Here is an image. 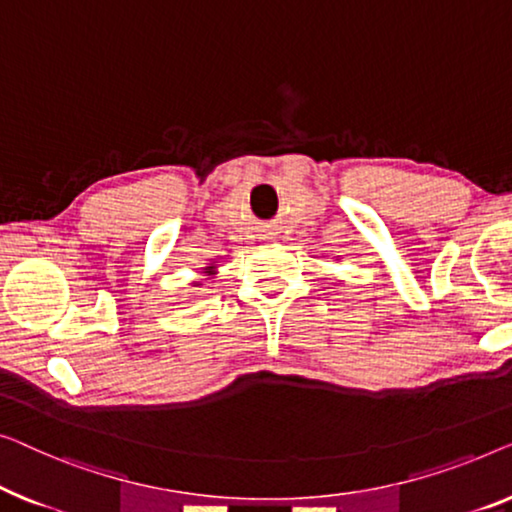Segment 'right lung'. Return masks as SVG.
I'll return each mask as SVG.
<instances>
[{"label": "right lung", "instance_id": "right-lung-1", "mask_svg": "<svg viewBox=\"0 0 512 512\" xmlns=\"http://www.w3.org/2000/svg\"><path fill=\"white\" fill-rule=\"evenodd\" d=\"M211 269H213V266H211Z\"/></svg>", "mask_w": 512, "mask_h": 512}]
</instances>
